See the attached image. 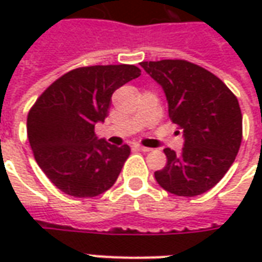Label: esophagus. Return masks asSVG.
I'll use <instances>...</instances> for the list:
<instances>
[{"mask_svg": "<svg viewBox=\"0 0 262 262\" xmlns=\"http://www.w3.org/2000/svg\"><path fill=\"white\" fill-rule=\"evenodd\" d=\"M135 148L140 150V151H144V153H147V151H150V150H151L150 147H144V146H140V144H135Z\"/></svg>", "mask_w": 262, "mask_h": 262, "instance_id": "esophagus-1", "label": "esophagus"}]
</instances>
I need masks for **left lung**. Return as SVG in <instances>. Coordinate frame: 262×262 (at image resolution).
I'll use <instances>...</instances> for the list:
<instances>
[{"instance_id":"obj_1","label":"left lung","mask_w":262,"mask_h":262,"mask_svg":"<svg viewBox=\"0 0 262 262\" xmlns=\"http://www.w3.org/2000/svg\"><path fill=\"white\" fill-rule=\"evenodd\" d=\"M163 86L172 123L184 130L180 154L164 148L167 164L154 177L177 196H196L213 188L236 160L243 116L236 95L223 81L187 60L142 61Z\"/></svg>"}]
</instances>
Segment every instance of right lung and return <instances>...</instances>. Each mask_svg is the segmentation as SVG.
<instances>
[{
    "mask_svg": "<svg viewBox=\"0 0 262 262\" xmlns=\"http://www.w3.org/2000/svg\"><path fill=\"white\" fill-rule=\"evenodd\" d=\"M132 64L74 69L46 88L28 114V139L37 165L61 192L75 198L103 193L130 154L95 136L118 88L140 75Z\"/></svg>",
    "mask_w": 262,
    "mask_h": 262,
    "instance_id": "1",
    "label": "right lung"
}]
</instances>
